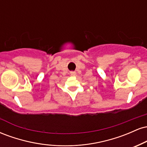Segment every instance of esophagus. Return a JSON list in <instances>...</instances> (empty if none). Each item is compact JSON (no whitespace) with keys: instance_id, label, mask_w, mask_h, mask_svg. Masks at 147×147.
Masks as SVG:
<instances>
[{"instance_id":"34e87169","label":"esophagus","mask_w":147,"mask_h":147,"mask_svg":"<svg viewBox=\"0 0 147 147\" xmlns=\"http://www.w3.org/2000/svg\"><path fill=\"white\" fill-rule=\"evenodd\" d=\"M70 75H71V76H75L76 75V72L75 71H71V72H70Z\"/></svg>"}]
</instances>
